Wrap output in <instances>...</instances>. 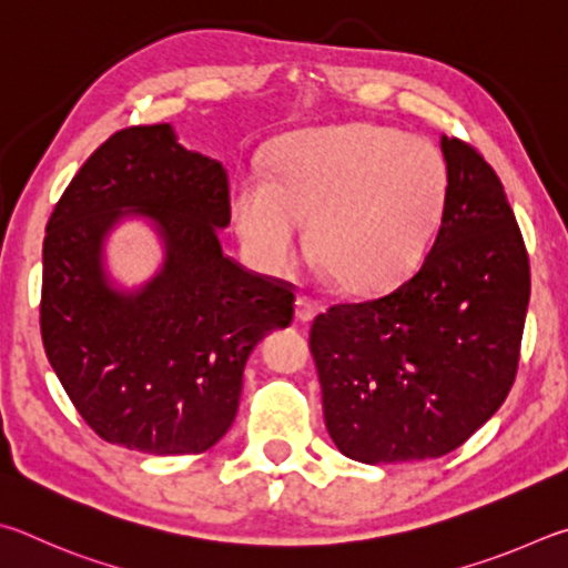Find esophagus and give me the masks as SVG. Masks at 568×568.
<instances>
[{"mask_svg":"<svg viewBox=\"0 0 568 568\" xmlns=\"http://www.w3.org/2000/svg\"><path fill=\"white\" fill-rule=\"evenodd\" d=\"M294 316H296V322L310 324L316 316V304L312 300H306V296H300V300L294 302Z\"/></svg>","mask_w":568,"mask_h":568,"instance_id":"esophagus-1","label":"esophagus"}]
</instances>
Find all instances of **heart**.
Returning a JSON list of instances; mask_svg holds the SVG:
<instances>
[{
  "mask_svg": "<svg viewBox=\"0 0 568 568\" xmlns=\"http://www.w3.org/2000/svg\"><path fill=\"white\" fill-rule=\"evenodd\" d=\"M272 179L242 176L232 214L248 262L282 274L304 248L349 296H382L406 282L444 214L446 174L422 139L374 124L324 126L284 139Z\"/></svg>",
  "mask_w": 568,
  "mask_h": 568,
  "instance_id": "obj_1",
  "label": "heart"
}]
</instances>
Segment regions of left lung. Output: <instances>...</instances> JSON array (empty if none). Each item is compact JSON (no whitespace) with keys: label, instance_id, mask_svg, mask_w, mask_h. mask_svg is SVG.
Wrapping results in <instances>:
<instances>
[{"label":"left lung","instance_id":"1","mask_svg":"<svg viewBox=\"0 0 568 568\" xmlns=\"http://www.w3.org/2000/svg\"><path fill=\"white\" fill-rule=\"evenodd\" d=\"M439 234L409 282L320 314L310 349L326 432L362 464L439 459L499 412L519 366L529 254L494 169L442 136Z\"/></svg>","mask_w":568,"mask_h":568}]
</instances>
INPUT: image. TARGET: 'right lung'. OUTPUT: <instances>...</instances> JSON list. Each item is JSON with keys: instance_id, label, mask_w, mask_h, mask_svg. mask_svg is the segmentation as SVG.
Listing matches in <instances>:
<instances>
[{"instance_id": "obj_1", "label": "right lung", "mask_w": 568, "mask_h": 568, "mask_svg": "<svg viewBox=\"0 0 568 568\" xmlns=\"http://www.w3.org/2000/svg\"><path fill=\"white\" fill-rule=\"evenodd\" d=\"M126 217L163 242V266L134 291L105 272L103 246ZM222 162L179 144L172 124L122 129L69 182L47 224L42 342L82 419L109 444L202 454L232 426L248 354L290 326L286 282L224 256Z\"/></svg>"}]
</instances>
